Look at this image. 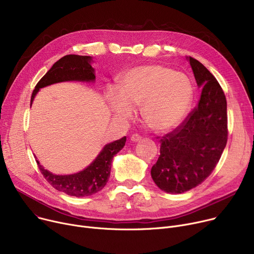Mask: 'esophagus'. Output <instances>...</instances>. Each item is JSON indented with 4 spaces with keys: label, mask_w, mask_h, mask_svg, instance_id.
Returning <instances> with one entry per match:
<instances>
[{
    "label": "esophagus",
    "mask_w": 254,
    "mask_h": 254,
    "mask_svg": "<svg viewBox=\"0 0 254 254\" xmlns=\"http://www.w3.org/2000/svg\"><path fill=\"white\" fill-rule=\"evenodd\" d=\"M130 139H131V141H133V142H138V141H140L141 139H142V137L141 136L139 135V134H133L131 137H130Z\"/></svg>",
    "instance_id": "34e87169"
}]
</instances>
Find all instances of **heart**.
Instances as JSON below:
<instances>
[{"label":"heart","mask_w":254,"mask_h":254,"mask_svg":"<svg viewBox=\"0 0 254 254\" xmlns=\"http://www.w3.org/2000/svg\"><path fill=\"white\" fill-rule=\"evenodd\" d=\"M107 103L116 118L128 120L133 107L142 106L145 123L157 131L177 127L186 118L193 100L189 78L162 65L134 67L120 78V87L108 86Z\"/></svg>","instance_id":"1"}]
</instances>
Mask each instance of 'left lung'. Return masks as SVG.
<instances>
[{
	"label": "left lung",
	"instance_id": "8db88e82",
	"mask_svg": "<svg viewBox=\"0 0 254 254\" xmlns=\"http://www.w3.org/2000/svg\"><path fill=\"white\" fill-rule=\"evenodd\" d=\"M187 59L201 88L200 100L180 126L163 136L161 154L150 171L157 186L172 194L201 184L219 163L228 139L227 101L221 85L199 61Z\"/></svg>",
	"mask_w": 254,
	"mask_h": 254
}]
</instances>
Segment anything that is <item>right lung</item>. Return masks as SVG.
<instances>
[{"label":"right lung","mask_w":254,"mask_h":254,"mask_svg":"<svg viewBox=\"0 0 254 254\" xmlns=\"http://www.w3.org/2000/svg\"><path fill=\"white\" fill-rule=\"evenodd\" d=\"M92 58L89 56L67 55L53 67L36 84L30 104L32 105L35 94L41 88L63 81H94V69L90 63ZM126 136L123 138L113 141L105 145L95 160L84 170L71 175H55L44 167L36 160L38 169L44 175L45 179L58 191H62L71 196L85 197L101 191L107 184L113 158L125 145Z\"/></svg>","instance_id":"right-lung-1"}]
</instances>
